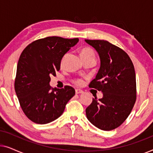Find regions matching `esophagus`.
Masks as SVG:
<instances>
[{"label":"esophagus","mask_w":153,"mask_h":153,"mask_svg":"<svg viewBox=\"0 0 153 153\" xmlns=\"http://www.w3.org/2000/svg\"><path fill=\"white\" fill-rule=\"evenodd\" d=\"M75 92H76V94H81L83 93L82 90H80V89H76L75 90Z\"/></svg>","instance_id":"1"}]
</instances>
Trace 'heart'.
Segmentation results:
<instances>
[{
  "label": "heart",
  "instance_id": "1",
  "mask_svg": "<svg viewBox=\"0 0 153 153\" xmlns=\"http://www.w3.org/2000/svg\"><path fill=\"white\" fill-rule=\"evenodd\" d=\"M81 56L82 59H86L88 58H95V53L94 51L89 47H83L80 51ZM63 62V59L62 60L61 64ZM74 83L77 85H82L84 83V81L82 79H75L74 80Z\"/></svg>",
  "mask_w": 153,
  "mask_h": 153
}]
</instances>
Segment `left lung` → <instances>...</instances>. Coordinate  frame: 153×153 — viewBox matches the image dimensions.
Returning a JSON list of instances; mask_svg holds the SVG:
<instances>
[{
    "instance_id": "1",
    "label": "left lung",
    "mask_w": 153,
    "mask_h": 153,
    "mask_svg": "<svg viewBox=\"0 0 153 153\" xmlns=\"http://www.w3.org/2000/svg\"><path fill=\"white\" fill-rule=\"evenodd\" d=\"M95 48L100 58V68L89 84L103 93V97L93 102L85 109L86 117L102 130L110 131L126 120L137 99L134 67L127 53L109 42L85 39Z\"/></svg>"
}]
</instances>
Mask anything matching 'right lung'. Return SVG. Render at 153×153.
<instances>
[{
  "mask_svg": "<svg viewBox=\"0 0 153 153\" xmlns=\"http://www.w3.org/2000/svg\"><path fill=\"white\" fill-rule=\"evenodd\" d=\"M79 42L52 36L37 39L24 49L16 68L14 89L27 118L37 124H47L61 116L75 95L72 87L52 88V75L59 71L63 56Z\"/></svg>",
  "mask_w": 153,
  "mask_h": 153,
  "instance_id": "add662e5",
  "label": "right lung"
}]
</instances>
